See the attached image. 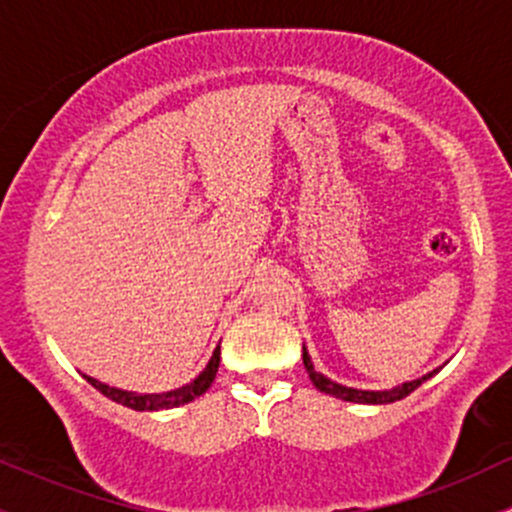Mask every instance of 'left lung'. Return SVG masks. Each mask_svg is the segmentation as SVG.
<instances>
[{
  "label": "left lung",
  "mask_w": 512,
  "mask_h": 512,
  "mask_svg": "<svg viewBox=\"0 0 512 512\" xmlns=\"http://www.w3.org/2000/svg\"><path fill=\"white\" fill-rule=\"evenodd\" d=\"M304 368H306V373H309L311 383H314L316 390L326 392V395H331V397H338V400L360 402V405H387V402L402 400V397H407V395H410V392L417 390V387L422 385L424 380H429L434 373H437V370H434V373L424 375V378H419V380H412V383H402V385L392 387V390L373 392V390H353V387L338 385V383H333V380H328L326 375L316 373L314 363H311V358H309V353H306V348H304Z\"/></svg>",
  "instance_id": "left-lung-1"
}]
</instances>
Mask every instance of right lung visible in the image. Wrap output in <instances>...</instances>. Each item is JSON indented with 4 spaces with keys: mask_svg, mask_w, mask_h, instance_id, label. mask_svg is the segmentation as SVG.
Segmentation results:
<instances>
[{
    "mask_svg": "<svg viewBox=\"0 0 512 512\" xmlns=\"http://www.w3.org/2000/svg\"><path fill=\"white\" fill-rule=\"evenodd\" d=\"M218 365H220V346L215 348L211 363L206 365V370H203L193 383L179 387V390L164 392V395H137V392L117 390V387L102 385L98 380L88 378V375H85V380H88L95 390H100L102 395L110 397L112 402H117V405H125L129 410H139V412H154V410H171V407L186 405V402H193L196 397H201L203 392L213 385L215 373H218Z\"/></svg>",
    "mask_w": 512,
    "mask_h": 512,
    "instance_id": "right-lung-1",
    "label": "right lung"
}]
</instances>
